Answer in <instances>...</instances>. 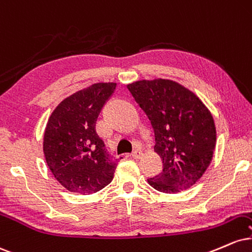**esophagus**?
Instances as JSON below:
<instances>
[{
	"label": "esophagus",
	"mask_w": 252,
	"mask_h": 252,
	"mask_svg": "<svg viewBox=\"0 0 252 252\" xmlns=\"http://www.w3.org/2000/svg\"><path fill=\"white\" fill-rule=\"evenodd\" d=\"M131 156H132L134 159H139V158H141V156H143V152H141L140 150H135V151H133Z\"/></svg>",
	"instance_id": "obj_1"
}]
</instances>
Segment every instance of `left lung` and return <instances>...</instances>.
<instances>
[{
	"label": "left lung",
	"mask_w": 252,
	"mask_h": 252,
	"mask_svg": "<svg viewBox=\"0 0 252 252\" xmlns=\"http://www.w3.org/2000/svg\"><path fill=\"white\" fill-rule=\"evenodd\" d=\"M153 127L162 172L147 179L156 190L177 193L202 178L214 157L216 126L202 100L178 82L140 80L127 85Z\"/></svg>",
	"instance_id": "obj_1"
}]
</instances>
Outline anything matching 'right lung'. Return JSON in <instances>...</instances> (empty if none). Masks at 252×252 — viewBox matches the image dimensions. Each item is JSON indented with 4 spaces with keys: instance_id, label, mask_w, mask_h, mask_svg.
<instances>
[{
    "instance_id": "1",
    "label": "right lung",
    "mask_w": 252,
    "mask_h": 252,
    "mask_svg": "<svg viewBox=\"0 0 252 252\" xmlns=\"http://www.w3.org/2000/svg\"><path fill=\"white\" fill-rule=\"evenodd\" d=\"M117 87L97 82L67 96L50 114L43 135V153L53 176L66 190L92 194L113 180L112 160L95 124Z\"/></svg>"
}]
</instances>
